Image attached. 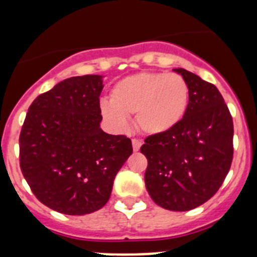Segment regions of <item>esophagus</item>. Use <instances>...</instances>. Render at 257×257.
Instances as JSON below:
<instances>
[{
  "label": "esophagus",
  "instance_id": "1",
  "mask_svg": "<svg viewBox=\"0 0 257 257\" xmlns=\"http://www.w3.org/2000/svg\"><path fill=\"white\" fill-rule=\"evenodd\" d=\"M141 146H142V142L140 141V140L132 139V148H134L135 152H137V151H139L140 148H141Z\"/></svg>",
  "mask_w": 257,
  "mask_h": 257
}]
</instances>
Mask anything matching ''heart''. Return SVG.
<instances>
[{
    "label": "heart",
    "mask_w": 257,
    "mask_h": 257,
    "mask_svg": "<svg viewBox=\"0 0 257 257\" xmlns=\"http://www.w3.org/2000/svg\"><path fill=\"white\" fill-rule=\"evenodd\" d=\"M189 88L178 74L142 71L126 76L113 85L110 101H101L100 112L120 132L128 130L130 116L148 135H161L176 127L186 115Z\"/></svg>",
    "instance_id": "b5f03b06"
}]
</instances>
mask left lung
<instances>
[{
  "label": "left lung",
  "mask_w": 257,
  "mask_h": 257,
  "mask_svg": "<svg viewBox=\"0 0 257 257\" xmlns=\"http://www.w3.org/2000/svg\"><path fill=\"white\" fill-rule=\"evenodd\" d=\"M189 88L183 120L171 131L145 139L141 152L148 165L145 183L153 202L173 211L204 204L223 184L231 166L234 125L215 85L186 69Z\"/></svg>",
  "instance_id": "obj_1"
}]
</instances>
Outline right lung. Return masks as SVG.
Here are the masks:
<instances>
[{
  "label": "right lung",
  "instance_id": "add662e5",
  "mask_svg": "<svg viewBox=\"0 0 257 257\" xmlns=\"http://www.w3.org/2000/svg\"><path fill=\"white\" fill-rule=\"evenodd\" d=\"M102 76L65 79L32 102L20 135V166L37 199L68 215L104 207L132 153L125 135L100 128Z\"/></svg>",
  "mask_w": 257,
  "mask_h": 257
}]
</instances>
